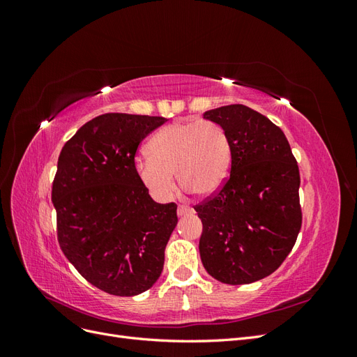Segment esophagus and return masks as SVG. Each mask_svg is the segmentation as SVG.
<instances>
[{
    "label": "esophagus",
    "instance_id": "obj_1",
    "mask_svg": "<svg viewBox=\"0 0 357 357\" xmlns=\"http://www.w3.org/2000/svg\"><path fill=\"white\" fill-rule=\"evenodd\" d=\"M190 213H193V210L189 207V205H178V208H177L178 215H185V214H190Z\"/></svg>",
    "mask_w": 357,
    "mask_h": 357
}]
</instances>
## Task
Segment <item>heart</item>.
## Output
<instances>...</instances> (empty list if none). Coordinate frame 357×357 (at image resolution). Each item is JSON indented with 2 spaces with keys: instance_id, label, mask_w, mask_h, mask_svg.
I'll return each instance as SVG.
<instances>
[{
  "instance_id": "obj_1",
  "label": "heart",
  "mask_w": 357,
  "mask_h": 357,
  "mask_svg": "<svg viewBox=\"0 0 357 357\" xmlns=\"http://www.w3.org/2000/svg\"><path fill=\"white\" fill-rule=\"evenodd\" d=\"M149 158H137L134 169L142 185L167 199L178 185L197 197H210L228 180L232 144L226 129L210 121L176 122L158 131L147 144Z\"/></svg>"
}]
</instances>
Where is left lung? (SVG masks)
I'll return each instance as SVG.
<instances>
[{"mask_svg":"<svg viewBox=\"0 0 357 357\" xmlns=\"http://www.w3.org/2000/svg\"><path fill=\"white\" fill-rule=\"evenodd\" d=\"M204 117L228 132L232 165L220 190L193 207L202 222L201 261L219 282L248 284L273 274L296 243L298 162L282 129L243 104Z\"/></svg>","mask_w":357,"mask_h":357,"instance_id":"left-lung-1","label":"left lung"}]
</instances>
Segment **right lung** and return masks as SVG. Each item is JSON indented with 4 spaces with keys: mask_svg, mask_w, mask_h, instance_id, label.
I'll return each instance as SVG.
<instances>
[{
    "mask_svg": "<svg viewBox=\"0 0 357 357\" xmlns=\"http://www.w3.org/2000/svg\"><path fill=\"white\" fill-rule=\"evenodd\" d=\"M165 117L105 113L84 123L58 159L52 186L61 250L91 284L116 296L152 287L164 269L177 205L138 180L139 143Z\"/></svg>",
    "mask_w": 357,
    "mask_h": 357,
    "instance_id": "right-lung-1",
    "label": "right lung"
}]
</instances>
